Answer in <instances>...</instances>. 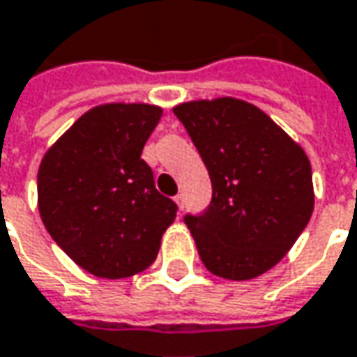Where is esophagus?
I'll return each mask as SVG.
<instances>
[{"label": "esophagus", "mask_w": 357, "mask_h": 357, "mask_svg": "<svg viewBox=\"0 0 357 357\" xmlns=\"http://www.w3.org/2000/svg\"><path fill=\"white\" fill-rule=\"evenodd\" d=\"M176 204H178V208L179 210H183V196H181V194H178V196H176Z\"/></svg>", "instance_id": "obj_1"}]
</instances>
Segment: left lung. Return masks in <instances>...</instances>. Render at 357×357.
I'll return each mask as SVG.
<instances>
[{
  "label": "left lung",
  "mask_w": 357,
  "mask_h": 357,
  "mask_svg": "<svg viewBox=\"0 0 357 357\" xmlns=\"http://www.w3.org/2000/svg\"><path fill=\"white\" fill-rule=\"evenodd\" d=\"M174 113L212 179L206 212L183 218L204 266L230 281L266 273L313 214L311 163L303 147L241 98L190 100Z\"/></svg>",
  "instance_id": "8db88e82"
}]
</instances>
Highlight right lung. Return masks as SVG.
<instances>
[{"mask_svg": "<svg viewBox=\"0 0 357 357\" xmlns=\"http://www.w3.org/2000/svg\"><path fill=\"white\" fill-rule=\"evenodd\" d=\"M161 107L98 105L60 137L38 169V210L54 242L100 279H125L155 261L176 202L155 190L141 159Z\"/></svg>", "mask_w": 357, "mask_h": 357, "instance_id": "add662e5", "label": "right lung"}]
</instances>
